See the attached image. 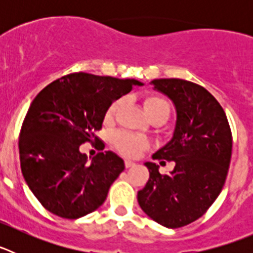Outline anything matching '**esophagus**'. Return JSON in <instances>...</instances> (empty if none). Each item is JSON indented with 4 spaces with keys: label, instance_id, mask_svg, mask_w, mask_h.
Instances as JSON below:
<instances>
[{
    "label": "esophagus",
    "instance_id": "obj_1",
    "mask_svg": "<svg viewBox=\"0 0 253 253\" xmlns=\"http://www.w3.org/2000/svg\"><path fill=\"white\" fill-rule=\"evenodd\" d=\"M125 167H126V169H130V167H133V166H135V162H133V161H130V160H125Z\"/></svg>",
    "mask_w": 253,
    "mask_h": 253
}]
</instances>
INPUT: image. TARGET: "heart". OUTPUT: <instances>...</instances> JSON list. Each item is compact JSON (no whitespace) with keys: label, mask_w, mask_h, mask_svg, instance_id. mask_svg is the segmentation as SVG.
Returning <instances> with one entry per match:
<instances>
[{"label":"heart","mask_w":253,"mask_h":253,"mask_svg":"<svg viewBox=\"0 0 253 253\" xmlns=\"http://www.w3.org/2000/svg\"><path fill=\"white\" fill-rule=\"evenodd\" d=\"M120 104H122V100H115L107 109L106 118H111L115 114V111L119 109ZM143 107H144V111L149 118L161 115L167 119L169 113H171V104H169V100L157 95L147 96L143 101ZM113 142L116 149L125 156H137L147 146V140L144 138L138 137L135 134L126 133V131L115 133Z\"/></svg>","instance_id":"heart-1"}]
</instances>
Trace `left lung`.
Wrapping results in <instances>:
<instances>
[{
  "label": "left lung",
  "mask_w": 253,
  "mask_h": 253,
  "mask_svg": "<svg viewBox=\"0 0 253 253\" xmlns=\"http://www.w3.org/2000/svg\"><path fill=\"white\" fill-rule=\"evenodd\" d=\"M175 104L173 137L152 156L173 161L175 169L161 175L158 165L146 162L149 180L138 191V203L149 218L167 228L195 222L222 191L232 156V131L227 116L203 86L180 78L151 82Z\"/></svg>",
  "instance_id": "obj_1"
}]
</instances>
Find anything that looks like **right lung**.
<instances>
[{
  "mask_svg": "<svg viewBox=\"0 0 253 253\" xmlns=\"http://www.w3.org/2000/svg\"><path fill=\"white\" fill-rule=\"evenodd\" d=\"M133 84H143L78 72L53 81L33 100L20 131V163L29 189L50 213L77 219L105 202L124 161L107 151L88 163L80 146L99 140L109 106Z\"/></svg>",
  "mask_w": 253,
  "mask_h": 253,
  "instance_id": "right-lung-1",
  "label": "right lung"
}]
</instances>
